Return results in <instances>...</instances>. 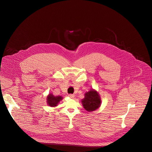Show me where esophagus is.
Instances as JSON below:
<instances>
[{"label":"esophagus","mask_w":152,"mask_h":152,"mask_svg":"<svg viewBox=\"0 0 152 152\" xmlns=\"http://www.w3.org/2000/svg\"><path fill=\"white\" fill-rule=\"evenodd\" d=\"M68 96H69V97H70V98H74V95H73V94H69L68 95Z\"/></svg>","instance_id":"34e87169"}]
</instances>
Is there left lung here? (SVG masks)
<instances>
[{"label":"left lung","mask_w":152,"mask_h":152,"mask_svg":"<svg viewBox=\"0 0 152 152\" xmlns=\"http://www.w3.org/2000/svg\"><path fill=\"white\" fill-rule=\"evenodd\" d=\"M84 99L82 100L84 108L88 111H93L97 109L101 104V100L97 92L91 90L85 94Z\"/></svg>","instance_id":"left-lung-1"}]
</instances>
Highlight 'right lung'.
<instances>
[{
	"label": "right lung",
	"instance_id": "1",
	"mask_svg": "<svg viewBox=\"0 0 152 152\" xmlns=\"http://www.w3.org/2000/svg\"><path fill=\"white\" fill-rule=\"evenodd\" d=\"M62 99L61 96L55 97L52 94H50L47 97L48 104L51 107H55L57 105L58 103Z\"/></svg>",
	"mask_w": 152,
	"mask_h": 152
}]
</instances>
